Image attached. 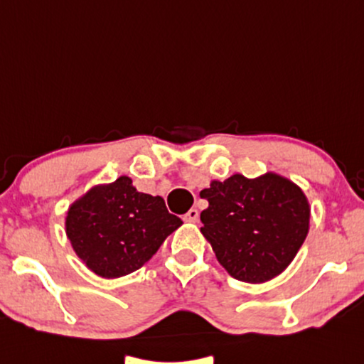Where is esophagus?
I'll use <instances>...</instances> for the list:
<instances>
[{"instance_id":"esophagus-1","label":"esophagus","mask_w":364,"mask_h":364,"mask_svg":"<svg viewBox=\"0 0 364 364\" xmlns=\"http://www.w3.org/2000/svg\"><path fill=\"white\" fill-rule=\"evenodd\" d=\"M198 219H199L198 209H189L188 213L183 215V220H186V222H196Z\"/></svg>"}]
</instances>
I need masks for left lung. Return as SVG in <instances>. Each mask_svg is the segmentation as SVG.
<instances>
[{"label":"left lung","instance_id":"left-lung-1","mask_svg":"<svg viewBox=\"0 0 364 364\" xmlns=\"http://www.w3.org/2000/svg\"><path fill=\"white\" fill-rule=\"evenodd\" d=\"M209 208L200 232L219 263L238 281L264 283L294 259L309 232L311 209L299 186L283 176L234 175L200 191Z\"/></svg>","mask_w":364,"mask_h":364}]
</instances>
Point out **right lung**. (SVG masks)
<instances>
[{
	"mask_svg": "<svg viewBox=\"0 0 364 364\" xmlns=\"http://www.w3.org/2000/svg\"><path fill=\"white\" fill-rule=\"evenodd\" d=\"M181 224L164 198L139 193L121 176L90 189L68 209L67 235L93 273L119 278L142 268Z\"/></svg>",
	"mask_w": 364,
	"mask_h": 364,
	"instance_id": "right-lung-1",
	"label": "right lung"
}]
</instances>
